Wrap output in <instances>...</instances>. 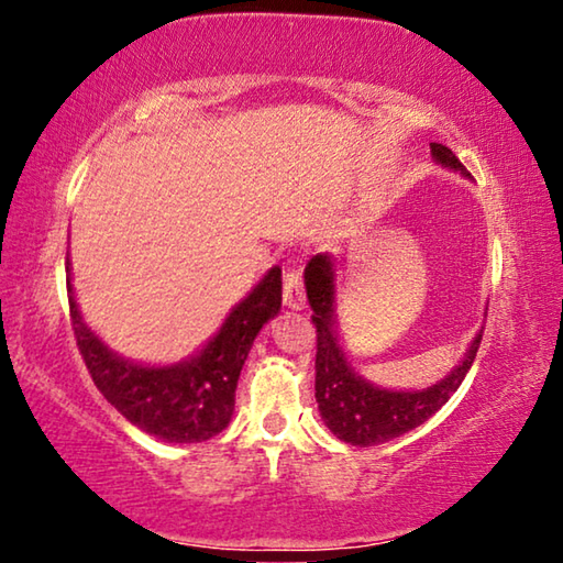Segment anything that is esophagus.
<instances>
[{"instance_id": "1", "label": "esophagus", "mask_w": 563, "mask_h": 563, "mask_svg": "<svg viewBox=\"0 0 563 563\" xmlns=\"http://www.w3.org/2000/svg\"><path fill=\"white\" fill-rule=\"evenodd\" d=\"M283 302L292 310H300L305 305V288L300 268H288L283 275Z\"/></svg>"}]
</instances>
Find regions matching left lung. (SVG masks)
<instances>
[{"instance_id": "1", "label": "left lung", "mask_w": 563, "mask_h": 563, "mask_svg": "<svg viewBox=\"0 0 563 563\" xmlns=\"http://www.w3.org/2000/svg\"><path fill=\"white\" fill-rule=\"evenodd\" d=\"M430 148L434 161H440L442 166L466 174L452 148L442 144H430ZM332 265L335 263L330 261V255H316L305 268V290H308L312 325L318 335L316 399L320 415L330 432L338 434L342 442L355 446L385 444L440 412L470 373L476 350H479L482 332L466 350L462 365H456L442 383L427 387L422 393L419 389L417 393H395V389L369 385L355 375V369L345 360V352L338 345L335 318H332V302H335V268Z\"/></svg>"}]
</instances>
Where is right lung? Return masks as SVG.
I'll return each instance as SVG.
<instances>
[{
  "mask_svg": "<svg viewBox=\"0 0 563 563\" xmlns=\"http://www.w3.org/2000/svg\"><path fill=\"white\" fill-rule=\"evenodd\" d=\"M66 290L76 345L93 385L131 424L176 444L206 442L225 430L243 362L261 328L278 316L283 300L280 268H273L235 305L218 335L194 360L170 367H144L113 355L84 325L69 280Z\"/></svg>",
  "mask_w": 563,
  "mask_h": 563,
  "instance_id": "obj_1",
  "label": "right lung"
}]
</instances>
